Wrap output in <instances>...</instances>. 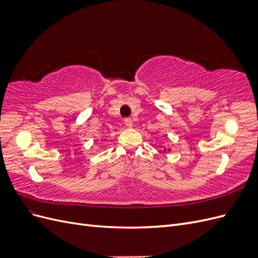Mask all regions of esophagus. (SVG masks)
<instances>
[{
	"label": "esophagus",
	"mask_w": 258,
	"mask_h": 258,
	"mask_svg": "<svg viewBox=\"0 0 258 258\" xmlns=\"http://www.w3.org/2000/svg\"><path fill=\"white\" fill-rule=\"evenodd\" d=\"M123 122H124V124H126L127 127H129V128H131L132 127V119L131 118H124V120H123Z\"/></svg>",
	"instance_id": "esophagus-1"
}]
</instances>
